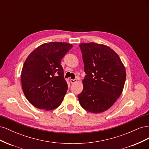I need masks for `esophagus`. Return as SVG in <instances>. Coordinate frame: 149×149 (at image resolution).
Segmentation results:
<instances>
[{"instance_id":"1","label":"esophagus","mask_w":149,"mask_h":149,"mask_svg":"<svg viewBox=\"0 0 149 149\" xmlns=\"http://www.w3.org/2000/svg\"><path fill=\"white\" fill-rule=\"evenodd\" d=\"M70 82L71 84H74L75 83L77 82V79H70Z\"/></svg>"}]
</instances>
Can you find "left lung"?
<instances>
[{
	"label": "left lung",
	"mask_w": 149,
	"mask_h": 149,
	"mask_svg": "<svg viewBox=\"0 0 149 149\" xmlns=\"http://www.w3.org/2000/svg\"><path fill=\"white\" fill-rule=\"evenodd\" d=\"M79 47L86 75L78 100L85 110L100 113L113 105L123 92L125 67L118 54L104 45L82 43Z\"/></svg>",
	"instance_id": "8db88e82"
}]
</instances>
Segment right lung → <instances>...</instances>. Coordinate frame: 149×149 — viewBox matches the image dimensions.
<instances>
[{"label":"right lung","mask_w":149,"mask_h":149,"mask_svg":"<svg viewBox=\"0 0 149 149\" xmlns=\"http://www.w3.org/2000/svg\"><path fill=\"white\" fill-rule=\"evenodd\" d=\"M73 45L65 42L44 43L31 52L21 73L24 93L35 107L46 111L59 106L68 90L61 61Z\"/></svg>","instance_id":"obj_1"}]
</instances>
